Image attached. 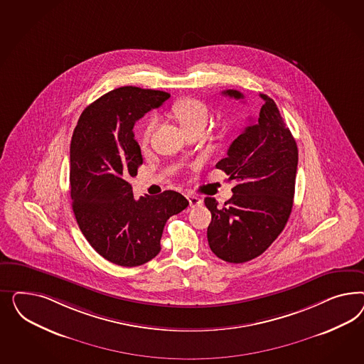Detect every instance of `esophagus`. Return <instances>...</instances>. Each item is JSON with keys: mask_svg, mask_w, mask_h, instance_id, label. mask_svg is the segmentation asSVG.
I'll return each instance as SVG.
<instances>
[{"mask_svg": "<svg viewBox=\"0 0 364 364\" xmlns=\"http://www.w3.org/2000/svg\"><path fill=\"white\" fill-rule=\"evenodd\" d=\"M187 198L188 201H189V205H191L192 208H195V207H198V205L203 204V198H198V195L188 193Z\"/></svg>", "mask_w": 364, "mask_h": 364, "instance_id": "obj_1", "label": "esophagus"}]
</instances>
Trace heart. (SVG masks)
Instances as JSON below:
<instances>
[{
  "instance_id": "heart-1",
  "label": "heart",
  "mask_w": 364,
  "mask_h": 364,
  "mask_svg": "<svg viewBox=\"0 0 364 364\" xmlns=\"http://www.w3.org/2000/svg\"><path fill=\"white\" fill-rule=\"evenodd\" d=\"M172 113L175 116L177 122H180V125L183 127V129L187 132L189 129L198 128V127H205V124L208 122V116L210 112L207 105L198 99H181L176 101L172 107ZM156 117H151L148 122L145 124V128L143 131V143H148L151 134L154 132V127H156Z\"/></svg>"
}]
</instances>
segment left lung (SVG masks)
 <instances>
[{
    "label": "left lung",
    "instance_id": "8db88e82",
    "mask_svg": "<svg viewBox=\"0 0 364 364\" xmlns=\"http://www.w3.org/2000/svg\"><path fill=\"white\" fill-rule=\"evenodd\" d=\"M223 95L244 96L228 89ZM264 101L259 116L231 144L216 168L235 180L232 198L220 207L205 198L212 220L207 237L212 252L228 263L250 262L275 242L291 215L298 169V146L275 101Z\"/></svg>",
    "mask_w": 364,
    "mask_h": 364
}]
</instances>
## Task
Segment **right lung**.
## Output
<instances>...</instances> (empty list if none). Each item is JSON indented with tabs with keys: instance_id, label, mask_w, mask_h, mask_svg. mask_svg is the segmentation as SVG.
I'll use <instances>...</instances> for the list:
<instances>
[{
	"instance_id": "1",
	"label": "right lung",
	"mask_w": 364,
	"mask_h": 364,
	"mask_svg": "<svg viewBox=\"0 0 364 364\" xmlns=\"http://www.w3.org/2000/svg\"><path fill=\"white\" fill-rule=\"evenodd\" d=\"M171 95L122 87L92 102L81 113L70 143V198L78 227L113 264L137 267L160 252L166 220L188 207L176 191L133 198L129 177L143 164L133 127Z\"/></svg>"
}]
</instances>
